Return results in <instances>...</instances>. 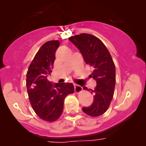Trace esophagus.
I'll return each mask as SVG.
<instances>
[{
  "label": "esophagus",
  "instance_id": "obj_1",
  "mask_svg": "<svg viewBox=\"0 0 146 146\" xmlns=\"http://www.w3.org/2000/svg\"><path fill=\"white\" fill-rule=\"evenodd\" d=\"M74 89H75V92H76V93L77 94L80 93V92H82V88L79 85H74Z\"/></svg>",
  "mask_w": 146,
  "mask_h": 146
}]
</instances>
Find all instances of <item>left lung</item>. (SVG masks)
Masks as SVG:
<instances>
[{"label": "left lung", "mask_w": 146, "mask_h": 146, "mask_svg": "<svg viewBox=\"0 0 146 146\" xmlns=\"http://www.w3.org/2000/svg\"><path fill=\"white\" fill-rule=\"evenodd\" d=\"M79 50L87 64L93 71L90 77L96 80L97 85L91 90L94 94L92 105L83 107L82 111L90 117H99L110 105L116 83L115 65L106 46L100 39L90 34L82 33L68 38ZM84 90H89L84 87Z\"/></svg>", "instance_id": "left-lung-1"}]
</instances>
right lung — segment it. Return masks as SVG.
<instances>
[{
  "instance_id": "right-lung-1",
  "label": "right lung",
  "mask_w": 146,
  "mask_h": 146,
  "mask_svg": "<svg viewBox=\"0 0 146 146\" xmlns=\"http://www.w3.org/2000/svg\"><path fill=\"white\" fill-rule=\"evenodd\" d=\"M58 40L44 44L28 68L26 85L29 100L36 115L46 121H55L61 117L64 100L74 92L72 83L52 84L47 79L55 61V53L59 46Z\"/></svg>"
}]
</instances>
